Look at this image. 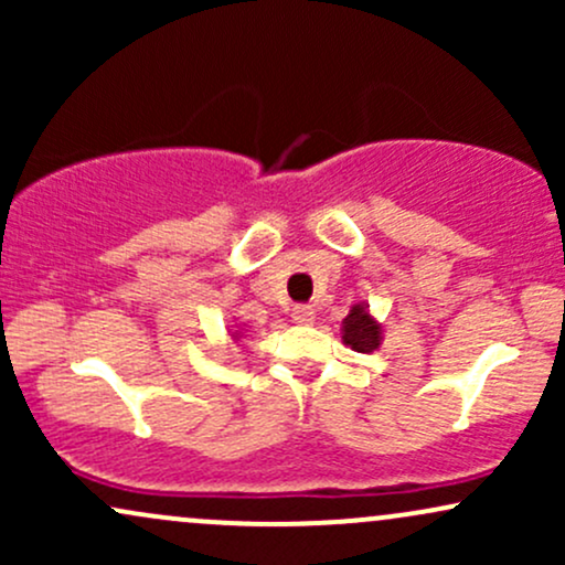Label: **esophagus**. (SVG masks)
I'll list each match as a JSON object with an SVG mask.
<instances>
[{"mask_svg": "<svg viewBox=\"0 0 565 565\" xmlns=\"http://www.w3.org/2000/svg\"><path fill=\"white\" fill-rule=\"evenodd\" d=\"M291 321L300 323V327H308V323L316 321V310L310 305H295L291 308Z\"/></svg>", "mask_w": 565, "mask_h": 565, "instance_id": "obj_1", "label": "esophagus"}]
</instances>
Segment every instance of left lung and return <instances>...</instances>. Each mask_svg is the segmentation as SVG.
I'll list each match as a JSON object with an SVG mask.
<instances>
[{
	"instance_id": "obj_1",
	"label": "left lung",
	"mask_w": 565,
	"mask_h": 565,
	"mask_svg": "<svg viewBox=\"0 0 565 565\" xmlns=\"http://www.w3.org/2000/svg\"><path fill=\"white\" fill-rule=\"evenodd\" d=\"M342 342L355 353H374L382 345V323L369 313V305L355 302L342 319Z\"/></svg>"
}]
</instances>
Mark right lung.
Listing matches in <instances>:
<instances>
[{
    "mask_svg": "<svg viewBox=\"0 0 565 565\" xmlns=\"http://www.w3.org/2000/svg\"><path fill=\"white\" fill-rule=\"evenodd\" d=\"M238 337H242V332H238V329H236V332L231 334V340H236V342H238Z\"/></svg>",
    "mask_w": 565,
    "mask_h": 565,
    "instance_id": "add662e5",
    "label": "right lung"
}]
</instances>
